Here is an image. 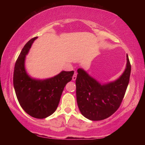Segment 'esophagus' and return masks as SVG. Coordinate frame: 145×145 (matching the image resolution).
<instances>
[{
    "label": "esophagus",
    "instance_id": "1",
    "mask_svg": "<svg viewBox=\"0 0 145 145\" xmlns=\"http://www.w3.org/2000/svg\"><path fill=\"white\" fill-rule=\"evenodd\" d=\"M76 78H77V73H75L74 74H73V77H72V80H75Z\"/></svg>",
    "mask_w": 145,
    "mask_h": 145
}]
</instances>
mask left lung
Instances as JSON below:
<instances>
[{
	"mask_svg": "<svg viewBox=\"0 0 145 145\" xmlns=\"http://www.w3.org/2000/svg\"><path fill=\"white\" fill-rule=\"evenodd\" d=\"M131 66L127 56V65L123 74L113 82L101 84L82 68L76 78L77 102L81 114L92 121L106 119L116 112L128 86Z\"/></svg>",
	"mask_w": 145,
	"mask_h": 145,
	"instance_id": "1",
	"label": "left lung"
}]
</instances>
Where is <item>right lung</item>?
I'll use <instances>...</instances> for the list:
<instances>
[{"label":"right lung","mask_w":145,"mask_h":145,"mask_svg":"<svg viewBox=\"0 0 145 145\" xmlns=\"http://www.w3.org/2000/svg\"><path fill=\"white\" fill-rule=\"evenodd\" d=\"M38 37L32 38L22 50L14 65L13 85L20 106L32 117L43 119L56 111L66 84L72 79L73 71H62L54 77L33 78L25 68V56Z\"/></svg>","instance_id":"obj_1"}]
</instances>
